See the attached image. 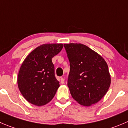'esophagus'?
Listing matches in <instances>:
<instances>
[{"label": "esophagus", "mask_w": 128, "mask_h": 128, "mask_svg": "<svg viewBox=\"0 0 128 128\" xmlns=\"http://www.w3.org/2000/svg\"><path fill=\"white\" fill-rule=\"evenodd\" d=\"M60 83H61V84H64V78H62V77H61L60 78Z\"/></svg>", "instance_id": "esophagus-1"}]
</instances>
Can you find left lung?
I'll return each instance as SVG.
<instances>
[{
    "label": "left lung",
    "mask_w": 128,
    "mask_h": 128,
    "mask_svg": "<svg viewBox=\"0 0 128 128\" xmlns=\"http://www.w3.org/2000/svg\"><path fill=\"white\" fill-rule=\"evenodd\" d=\"M64 46L70 63L68 86L71 96L82 106L97 103L110 85L106 60L83 44H68Z\"/></svg>",
    "instance_id": "1"
}]
</instances>
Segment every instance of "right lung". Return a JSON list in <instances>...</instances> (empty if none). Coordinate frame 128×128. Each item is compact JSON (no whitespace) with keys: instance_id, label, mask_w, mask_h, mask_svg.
Segmentation results:
<instances>
[{"instance_id":"right-lung-1","label":"right lung","mask_w":128,"mask_h":128,"mask_svg":"<svg viewBox=\"0 0 128 128\" xmlns=\"http://www.w3.org/2000/svg\"><path fill=\"white\" fill-rule=\"evenodd\" d=\"M62 48V44H44L33 50L22 62L18 84L20 92L30 103L44 106L56 95L60 85L55 76L52 58Z\"/></svg>"}]
</instances>
